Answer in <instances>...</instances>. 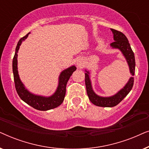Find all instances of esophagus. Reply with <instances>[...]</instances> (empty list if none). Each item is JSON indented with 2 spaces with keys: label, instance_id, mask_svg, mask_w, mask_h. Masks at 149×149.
Here are the masks:
<instances>
[{
  "label": "esophagus",
  "instance_id": "1",
  "mask_svg": "<svg viewBox=\"0 0 149 149\" xmlns=\"http://www.w3.org/2000/svg\"><path fill=\"white\" fill-rule=\"evenodd\" d=\"M77 65H78V66L80 67V68H81V67H82V64H81V62H78V63H77Z\"/></svg>",
  "mask_w": 149,
  "mask_h": 149
}]
</instances>
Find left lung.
<instances>
[{
    "mask_svg": "<svg viewBox=\"0 0 149 149\" xmlns=\"http://www.w3.org/2000/svg\"><path fill=\"white\" fill-rule=\"evenodd\" d=\"M112 32L114 34V40L115 42H113L111 44V45L114 48L119 49L121 51L124 56L125 57L127 62L129 65L130 72L132 75L134 74L135 72V57L134 54L132 51L131 46L129 43L127 37L125 34L122 33L121 32L118 31L115 29H112ZM85 86H86L87 93L88 95L89 99L92 102L93 104L97 106V107H113L117 106L118 104H119L123 100L126 95H127L134 85V77H131L128 83L124 87L123 89H122L121 91H119L117 94L113 95L112 97H102L97 95L93 92L91 88V82L89 80L88 72L85 74Z\"/></svg>",
    "mask_w": 149,
    "mask_h": 149,
    "instance_id": "1",
    "label": "left lung"
}]
</instances>
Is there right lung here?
<instances>
[{
	"label": "right lung",
	"mask_w": 149,
	"mask_h": 149,
	"mask_svg": "<svg viewBox=\"0 0 149 149\" xmlns=\"http://www.w3.org/2000/svg\"><path fill=\"white\" fill-rule=\"evenodd\" d=\"M28 34L21 38L17 42L15 49V53L13 59V72L14 83H15V89L17 94L19 95L22 100L27 103L28 105L34 109L38 111H47V110L53 109L58 107L63 102L64 100L65 94H66V87L68 81L74 71L76 70V67L74 66H71L66 70L63 71L60 76L58 87L56 93L52 96L49 97H45L35 95L30 93L24 87L23 84L20 81L17 71V52L19 50L20 45L23 40L28 37Z\"/></svg>",
	"instance_id": "1"
}]
</instances>
